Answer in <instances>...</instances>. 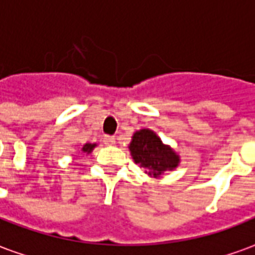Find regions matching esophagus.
I'll list each match as a JSON object with an SVG mask.
<instances>
[{
  "mask_svg": "<svg viewBox=\"0 0 255 255\" xmlns=\"http://www.w3.org/2000/svg\"><path fill=\"white\" fill-rule=\"evenodd\" d=\"M104 143L105 144H115V137L114 136H105Z\"/></svg>",
  "mask_w": 255,
  "mask_h": 255,
  "instance_id": "1",
  "label": "esophagus"
}]
</instances>
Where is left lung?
Listing matches in <instances>:
<instances>
[{
	"mask_svg": "<svg viewBox=\"0 0 255 255\" xmlns=\"http://www.w3.org/2000/svg\"><path fill=\"white\" fill-rule=\"evenodd\" d=\"M129 148L134 162L147 168L152 176H159L166 169L178 166V155L168 145L162 144L157 134L148 129L136 131Z\"/></svg>",
	"mask_w": 255,
	"mask_h": 255,
	"instance_id": "8db88e82",
	"label": "left lung"
}]
</instances>
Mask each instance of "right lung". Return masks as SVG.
<instances>
[{
    "label": "right lung",
    "instance_id": "1",
    "mask_svg": "<svg viewBox=\"0 0 255 255\" xmlns=\"http://www.w3.org/2000/svg\"><path fill=\"white\" fill-rule=\"evenodd\" d=\"M94 147H96V144H90V143H86V144L83 145L82 151H83V152H90V151L93 150Z\"/></svg>",
    "mask_w": 255,
    "mask_h": 255
}]
</instances>
